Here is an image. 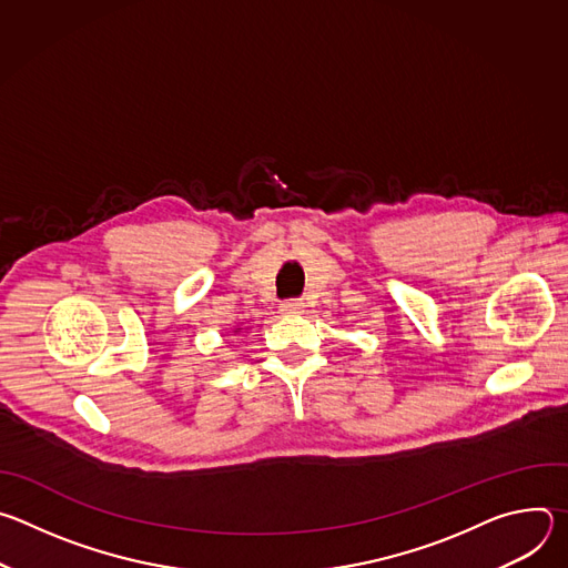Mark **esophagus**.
Listing matches in <instances>:
<instances>
[{"instance_id":"34e87169","label":"esophagus","mask_w":568,"mask_h":568,"mask_svg":"<svg viewBox=\"0 0 568 568\" xmlns=\"http://www.w3.org/2000/svg\"><path fill=\"white\" fill-rule=\"evenodd\" d=\"M303 307H305V305H303V301H298V298H290V301H283V303H281V312L287 314V316L301 314Z\"/></svg>"}]
</instances>
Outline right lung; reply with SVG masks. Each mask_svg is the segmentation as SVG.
<instances>
[{
	"label": "right lung",
	"instance_id": "obj_1",
	"mask_svg": "<svg viewBox=\"0 0 568 568\" xmlns=\"http://www.w3.org/2000/svg\"><path fill=\"white\" fill-rule=\"evenodd\" d=\"M237 331H240V328H237ZM237 331H235V333H237Z\"/></svg>",
	"mask_w": 568,
	"mask_h": 568
}]
</instances>
